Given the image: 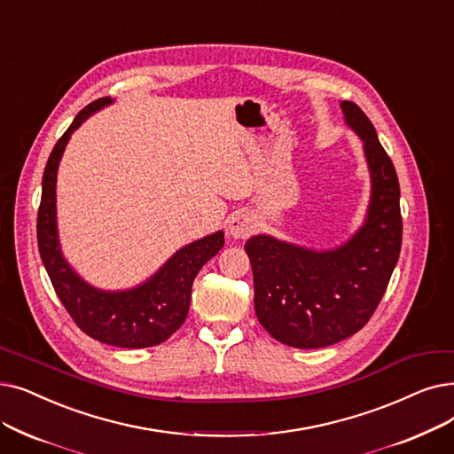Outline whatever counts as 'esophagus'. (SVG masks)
I'll list each match as a JSON object with an SVG mask.
<instances>
[{"instance_id": "34e87169", "label": "esophagus", "mask_w": 454, "mask_h": 454, "mask_svg": "<svg viewBox=\"0 0 454 454\" xmlns=\"http://www.w3.org/2000/svg\"><path fill=\"white\" fill-rule=\"evenodd\" d=\"M255 230L254 215L245 211H235L228 221V233L235 239H247Z\"/></svg>"}]
</instances>
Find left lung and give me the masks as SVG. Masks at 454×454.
<instances>
[{
    "label": "left lung",
    "instance_id": "8db88e82",
    "mask_svg": "<svg viewBox=\"0 0 454 454\" xmlns=\"http://www.w3.org/2000/svg\"><path fill=\"white\" fill-rule=\"evenodd\" d=\"M345 122L364 141L371 202L364 226L333 250H311L254 235L245 245L254 274V308L274 340L321 348L362 330L382 301L403 241L395 167L365 113L341 102Z\"/></svg>",
    "mask_w": 454,
    "mask_h": 454
}]
</instances>
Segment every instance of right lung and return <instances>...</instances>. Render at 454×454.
I'll list each match as a JSON object with an SVG mask.
<instances>
[{
	"mask_svg": "<svg viewBox=\"0 0 454 454\" xmlns=\"http://www.w3.org/2000/svg\"><path fill=\"white\" fill-rule=\"evenodd\" d=\"M111 98H100L77 113L70 128L53 146L43 176V199L36 219L38 252L51 286L87 336L122 348L160 345L178 330L189 313L191 287L199 270L224 245V233L215 231L176 252L145 284L126 291H102L89 286L63 258L57 238L55 184L70 135L87 118L109 106Z\"/></svg>",
	"mask_w": 454,
	"mask_h": 454,
	"instance_id": "add662e5",
	"label": "right lung"
}]
</instances>
